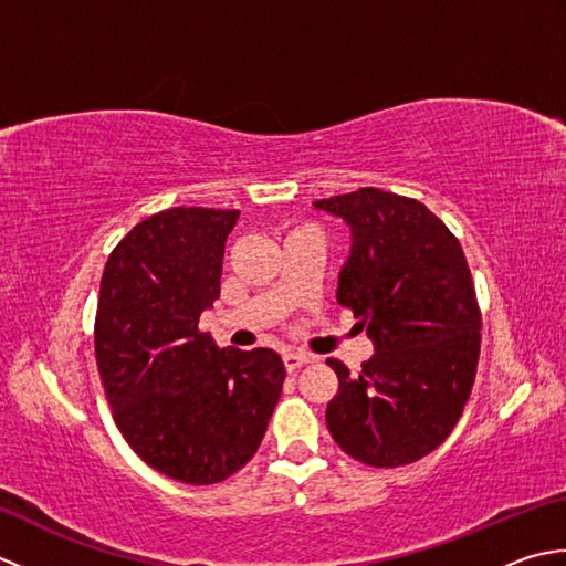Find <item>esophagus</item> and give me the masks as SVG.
Instances as JSON below:
<instances>
[{
  "label": "esophagus",
  "mask_w": 566,
  "mask_h": 566,
  "mask_svg": "<svg viewBox=\"0 0 566 566\" xmlns=\"http://www.w3.org/2000/svg\"><path fill=\"white\" fill-rule=\"evenodd\" d=\"M282 359H284V367H286V371H296L298 367L308 365L311 359H314V357L306 355V353H286Z\"/></svg>",
  "instance_id": "34e87169"
}]
</instances>
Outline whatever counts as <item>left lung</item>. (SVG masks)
<instances>
[{
	"label": "left lung",
	"mask_w": 566,
	"mask_h": 566,
	"mask_svg": "<svg viewBox=\"0 0 566 566\" xmlns=\"http://www.w3.org/2000/svg\"><path fill=\"white\" fill-rule=\"evenodd\" d=\"M350 228L338 304L375 345L357 377L338 359L326 423L369 467L411 464L450 436L472 391L482 314L460 240L426 203L365 187L314 201Z\"/></svg>",
	"instance_id": "1"
}]
</instances>
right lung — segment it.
Wrapping results in <instances>:
<instances>
[{"label":"right lung","mask_w":566,"mask_h":566,"mask_svg":"<svg viewBox=\"0 0 566 566\" xmlns=\"http://www.w3.org/2000/svg\"><path fill=\"white\" fill-rule=\"evenodd\" d=\"M238 211L177 207L140 221L106 260L94 353L106 399L143 462L185 484L245 467L284 384L270 347H219L199 316L221 294Z\"/></svg>","instance_id":"right-lung-1"}]
</instances>
